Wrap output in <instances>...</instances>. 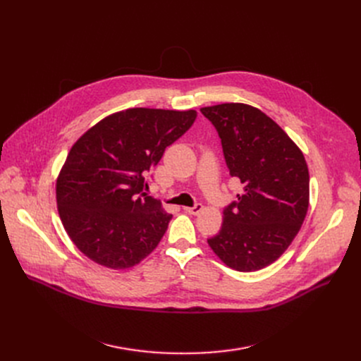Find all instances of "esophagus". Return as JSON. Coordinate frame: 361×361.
Masks as SVG:
<instances>
[{
	"label": "esophagus",
	"mask_w": 361,
	"mask_h": 361,
	"mask_svg": "<svg viewBox=\"0 0 361 361\" xmlns=\"http://www.w3.org/2000/svg\"><path fill=\"white\" fill-rule=\"evenodd\" d=\"M202 209H203V206H202L200 203L195 204L193 207H184V211H185L187 214H190V215H197V214L202 212Z\"/></svg>",
	"instance_id": "34e87169"
}]
</instances>
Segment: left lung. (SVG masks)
Here are the masks:
<instances>
[{"label": "left lung", "instance_id": "8db88e82", "mask_svg": "<svg viewBox=\"0 0 361 361\" xmlns=\"http://www.w3.org/2000/svg\"><path fill=\"white\" fill-rule=\"evenodd\" d=\"M221 137L226 166L243 193L224 209L207 240L231 269L259 271L288 249L309 209V168L300 147L272 118L247 104L200 108Z\"/></svg>", "mask_w": 361, "mask_h": 361}]
</instances>
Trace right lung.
<instances>
[{"mask_svg": "<svg viewBox=\"0 0 361 361\" xmlns=\"http://www.w3.org/2000/svg\"><path fill=\"white\" fill-rule=\"evenodd\" d=\"M196 117L195 109L128 108L105 117L71 146L56 178V207L86 257L127 269L157 249L173 215L143 193L145 177Z\"/></svg>", "mask_w": 361, "mask_h": 361, "instance_id": "add662e5", "label": "right lung"}]
</instances>
